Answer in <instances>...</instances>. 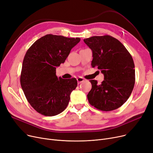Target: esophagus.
Returning <instances> with one entry per match:
<instances>
[{
	"mask_svg": "<svg viewBox=\"0 0 153 153\" xmlns=\"http://www.w3.org/2000/svg\"><path fill=\"white\" fill-rule=\"evenodd\" d=\"M77 82H78V84H79V83H82L83 82H84V78H82V77H78V78H77Z\"/></svg>",
	"mask_w": 153,
	"mask_h": 153,
	"instance_id": "1",
	"label": "esophagus"
}]
</instances>
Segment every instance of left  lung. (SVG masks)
I'll return each mask as SVG.
<instances>
[{"instance_id": "1", "label": "left lung", "mask_w": 153, "mask_h": 153, "mask_svg": "<svg viewBox=\"0 0 153 153\" xmlns=\"http://www.w3.org/2000/svg\"><path fill=\"white\" fill-rule=\"evenodd\" d=\"M92 51V67L104 75L100 85L94 79L87 94L91 105L101 111L116 110L129 98L135 83L134 64L122 43L110 35L93 36L83 40Z\"/></svg>"}]
</instances>
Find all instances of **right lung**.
I'll return each mask as SVG.
<instances>
[{
    "label": "right lung",
    "instance_id": "add662e5",
    "mask_svg": "<svg viewBox=\"0 0 153 153\" xmlns=\"http://www.w3.org/2000/svg\"><path fill=\"white\" fill-rule=\"evenodd\" d=\"M79 41V38L48 34L35 41L27 51L20 84L28 103L38 113L55 116L68 106L77 81L75 78H58L56 67L65 62Z\"/></svg>",
    "mask_w": 153,
    "mask_h": 153
}]
</instances>
